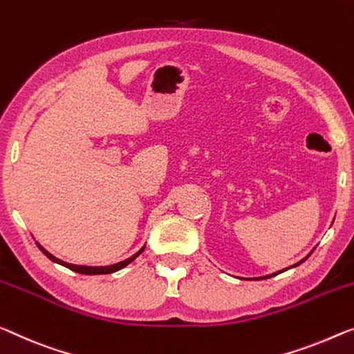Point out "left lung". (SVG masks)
Segmentation results:
<instances>
[{"label":"left lung","instance_id":"8db88e82","mask_svg":"<svg viewBox=\"0 0 354 354\" xmlns=\"http://www.w3.org/2000/svg\"><path fill=\"white\" fill-rule=\"evenodd\" d=\"M312 252H313V250H312ZM312 252H310L308 254H307V257L306 258H304V259H301V261H299V263H296L295 266H291V268H296V266H299V264H302L304 263V261H306L308 257H310V254H312ZM283 270H286V269H283ZM283 270H279V272H274V274H270V275H264V277H258V279L257 280H264V279H269V277H274V275H279V274H281V272H283Z\"/></svg>","mask_w":354,"mask_h":354}]
</instances>
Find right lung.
<instances>
[{
  "label": "right lung",
  "mask_w": 354,
  "mask_h": 354,
  "mask_svg": "<svg viewBox=\"0 0 354 354\" xmlns=\"http://www.w3.org/2000/svg\"><path fill=\"white\" fill-rule=\"evenodd\" d=\"M36 245L39 247V250L42 253L46 254V257L50 259V261H53V263H57V264H62V266H64V268H68V269H71V270H74V272H77V274H84V275H101V274H112V272H117V270H120V269H123V268H127V266L129 264V263H133V261L139 257L140 253L144 252V248H145V245L139 250V252H136L131 258H128V259H124V261H120V263H117V264H111V266H79V264H71V263H66V261H62V259H58V258H55L53 257L52 253H48L47 250L41 245V243H37L36 242Z\"/></svg>",
  "instance_id": "obj_1"
}]
</instances>
